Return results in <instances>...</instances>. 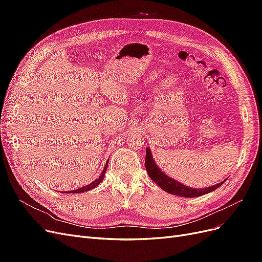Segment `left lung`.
<instances>
[{"instance_id": "left-lung-1", "label": "left lung", "mask_w": 262, "mask_h": 262, "mask_svg": "<svg viewBox=\"0 0 262 262\" xmlns=\"http://www.w3.org/2000/svg\"><path fill=\"white\" fill-rule=\"evenodd\" d=\"M145 168L148 173V176L152 178V180L160 186L166 192H169L175 195H180L184 198H192V196H200L203 194H207L213 190L217 189L220 186L224 184V181L220 182L217 185H214L209 188H203V189H192L189 188L185 185L180 184V182L169 178L166 176L165 173L157 167L156 164L153 161V156L150 150L146 148V156H145Z\"/></svg>"}]
</instances>
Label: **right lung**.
Here are the masks:
<instances>
[{
	"label": "right lung",
	"mask_w": 262,
	"mask_h": 262,
	"mask_svg": "<svg viewBox=\"0 0 262 262\" xmlns=\"http://www.w3.org/2000/svg\"><path fill=\"white\" fill-rule=\"evenodd\" d=\"M107 166H108V162H107V164H106V166H105V168H104V170L101 171V175L95 180V181H93V182H91L90 185H87V186H85V187H82V188H80V189H76V190H73V191H69L68 193H80V192H84V191H89V190H92L93 188H95V187H97L100 182H101V180H102V178H104V175H105V172H106V169H107ZM66 193V192H64Z\"/></svg>",
	"instance_id": "1"
}]
</instances>
